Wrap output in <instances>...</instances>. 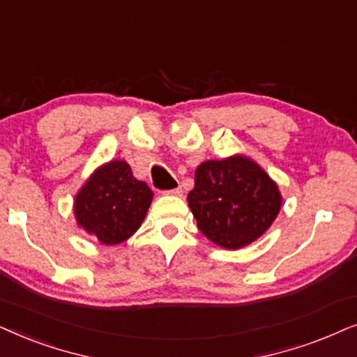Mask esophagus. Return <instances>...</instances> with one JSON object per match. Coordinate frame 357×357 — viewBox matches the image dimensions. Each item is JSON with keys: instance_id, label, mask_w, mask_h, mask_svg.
Masks as SVG:
<instances>
[{"instance_id": "obj_1", "label": "esophagus", "mask_w": 357, "mask_h": 357, "mask_svg": "<svg viewBox=\"0 0 357 357\" xmlns=\"http://www.w3.org/2000/svg\"><path fill=\"white\" fill-rule=\"evenodd\" d=\"M166 194H169V196H183V189L181 188L169 189V191H166Z\"/></svg>"}]
</instances>
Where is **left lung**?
Segmentation results:
<instances>
[{"label":"left lung","mask_w":357,"mask_h":357,"mask_svg":"<svg viewBox=\"0 0 357 357\" xmlns=\"http://www.w3.org/2000/svg\"><path fill=\"white\" fill-rule=\"evenodd\" d=\"M188 204L213 243L238 250L259 238L278 217L282 197L269 174L243 155L197 166Z\"/></svg>","instance_id":"left-lung-1"}]
</instances>
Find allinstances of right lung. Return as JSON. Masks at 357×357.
<instances>
[{"instance_id":"right-lung-1","label":"right lung","mask_w":357,"mask_h":357,"mask_svg":"<svg viewBox=\"0 0 357 357\" xmlns=\"http://www.w3.org/2000/svg\"><path fill=\"white\" fill-rule=\"evenodd\" d=\"M153 192L132 174L129 163L112 160L91 174L75 197L79 227L104 245L126 241L139 230Z\"/></svg>"}]
</instances>
